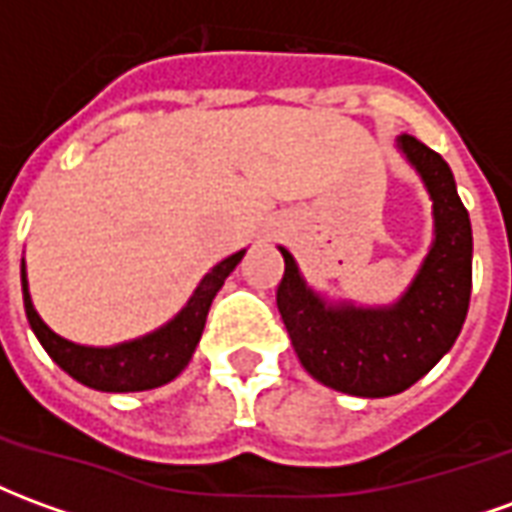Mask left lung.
Returning <instances> with one entry per match:
<instances>
[{
  "label": "left lung",
  "mask_w": 512,
  "mask_h": 512,
  "mask_svg": "<svg viewBox=\"0 0 512 512\" xmlns=\"http://www.w3.org/2000/svg\"><path fill=\"white\" fill-rule=\"evenodd\" d=\"M397 147L433 200V244L408 290L389 307L326 304L285 246L277 307L299 362L315 381L356 397H389L428 373L458 340L472 296V222L447 161L400 134Z\"/></svg>",
  "instance_id": "obj_1"
}]
</instances>
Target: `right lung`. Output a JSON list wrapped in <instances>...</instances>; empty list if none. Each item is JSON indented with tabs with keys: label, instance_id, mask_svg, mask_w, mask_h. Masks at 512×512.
<instances>
[{
	"label": "right lung",
	"instance_id": "add662e5",
	"mask_svg": "<svg viewBox=\"0 0 512 512\" xmlns=\"http://www.w3.org/2000/svg\"><path fill=\"white\" fill-rule=\"evenodd\" d=\"M241 257H244V249L224 257L219 266H213L202 277L197 290L191 293L186 307L172 321L164 323L161 329L145 334L139 340L109 345V348L76 345L57 332H51L32 307L27 271H24V260H21L24 310H27L32 332L40 340V345L46 348V354L79 384L98 389V392H145V389L169 384L172 378L180 376L183 367L189 365L191 354L200 343L202 329H205V318L211 310L213 296L219 293L224 279L230 277V271L241 263Z\"/></svg>",
	"mask_w": 512,
	"mask_h": 512
}]
</instances>
